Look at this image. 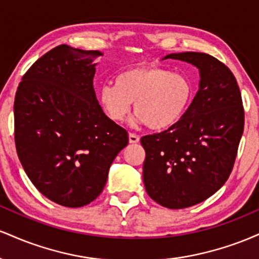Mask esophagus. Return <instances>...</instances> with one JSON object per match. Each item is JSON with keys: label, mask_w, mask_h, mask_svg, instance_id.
<instances>
[{"label": "esophagus", "mask_w": 259, "mask_h": 259, "mask_svg": "<svg viewBox=\"0 0 259 259\" xmlns=\"http://www.w3.org/2000/svg\"><path fill=\"white\" fill-rule=\"evenodd\" d=\"M129 141H130V144H138V142L140 141V136L136 135V134H134V133H130L129 134Z\"/></svg>", "instance_id": "obj_1"}]
</instances>
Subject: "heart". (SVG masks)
Here are the masks:
<instances>
[{
    "label": "heart",
    "instance_id": "b5f03b06",
    "mask_svg": "<svg viewBox=\"0 0 259 259\" xmlns=\"http://www.w3.org/2000/svg\"><path fill=\"white\" fill-rule=\"evenodd\" d=\"M192 86L184 74L159 67H136L118 74L115 84L99 90V101L115 123L136 113L135 120L150 129H167L183 117L191 99Z\"/></svg>",
    "mask_w": 259,
    "mask_h": 259
}]
</instances>
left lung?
<instances>
[{
	"mask_svg": "<svg viewBox=\"0 0 259 259\" xmlns=\"http://www.w3.org/2000/svg\"><path fill=\"white\" fill-rule=\"evenodd\" d=\"M200 69V90L185 114L167 130L141 138L144 183L154 202L191 207L215 194L234 168L245 125L241 92L223 62L201 52L165 57Z\"/></svg>",
	"mask_w": 259,
	"mask_h": 259,
	"instance_id": "obj_1",
	"label": "left lung"
}]
</instances>
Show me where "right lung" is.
<instances>
[{"label":"right lung","mask_w":259,"mask_h":259,"mask_svg":"<svg viewBox=\"0 0 259 259\" xmlns=\"http://www.w3.org/2000/svg\"><path fill=\"white\" fill-rule=\"evenodd\" d=\"M100 51L59 45L26 70L14 99L20 163L45 197L64 207L96 200L126 130L103 113L94 76Z\"/></svg>","instance_id":"1"}]
</instances>
